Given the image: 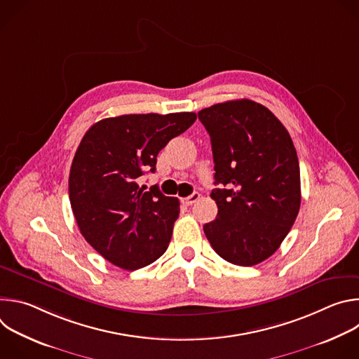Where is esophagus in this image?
Segmentation results:
<instances>
[{"instance_id": "1", "label": "esophagus", "mask_w": 359, "mask_h": 359, "mask_svg": "<svg viewBox=\"0 0 359 359\" xmlns=\"http://www.w3.org/2000/svg\"><path fill=\"white\" fill-rule=\"evenodd\" d=\"M198 198H200V194H198L197 191H194V193H191L190 196L184 197L182 201H183V204H186V206H191V204L196 203Z\"/></svg>"}]
</instances>
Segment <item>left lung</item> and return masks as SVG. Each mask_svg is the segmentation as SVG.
<instances>
[{"instance_id": "8db88e82", "label": "left lung", "mask_w": 359, "mask_h": 359, "mask_svg": "<svg viewBox=\"0 0 359 359\" xmlns=\"http://www.w3.org/2000/svg\"><path fill=\"white\" fill-rule=\"evenodd\" d=\"M210 135L217 204L203 230L226 262L250 267L273 255L291 230L301 204L299 165L284 125L250 99L198 112Z\"/></svg>"}]
</instances>
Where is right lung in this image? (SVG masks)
Wrapping results in <instances>:
<instances>
[{"label": "right lung", "mask_w": 359, "mask_h": 359, "mask_svg": "<svg viewBox=\"0 0 359 359\" xmlns=\"http://www.w3.org/2000/svg\"><path fill=\"white\" fill-rule=\"evenodd\" d=\"M196 114L122 115L102 119L82 137L69 172L71 208L85 240L114 266L137 270L166 251L180 204L140 176Z\"/></svg>", "instance_id": "add662e5"}]
</instances>
